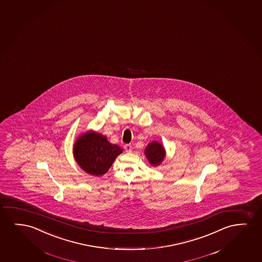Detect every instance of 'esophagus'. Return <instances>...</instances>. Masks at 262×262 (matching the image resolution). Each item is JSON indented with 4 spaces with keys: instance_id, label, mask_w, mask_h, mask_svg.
<instances>
[{
    "instance_id": "1",
    "label": "esophagus",
    "mask_w": 262,
    "mask_h": 262,
    "mask_svg": "<svg viewBox=\"0 0 262 262\" xmlns=\"http://www.w3.org/2000/svg\"><path fill=\"white\" fill-rule=\"evenodd\" d=\"M124 149H125L127 153H130L133 151V147L129 144H126L125 146H124Z\"/></svg>"
}]
</instances>
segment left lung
<instances>
[{"label": "left lung", "mask_w": 262, "mask_h": 262, "mask_svg": "<svg viewBox=\"0 0 262 262\" xmlns=\"http://www.w3.org/2000/svg\"><path fill=\"white\" fill-rule=\"evenodd\" d=\"M145 155L147 161L152 166H158L165 158V149L164 146L158 141H151L145 148Z\"/></svg>", "instance_id": "1"}]
</instances>
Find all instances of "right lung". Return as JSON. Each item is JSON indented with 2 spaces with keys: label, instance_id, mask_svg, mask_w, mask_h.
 I'll use <instances>...</instances> for the list:
<instances>
[{
  "label": "right lung",
  "instance_id": "obj_1",
  "mask_svg": "<svg viewBox=\"0 0 262 262\" xmlns=\"http://www.w3.org/2000/svg\"><path fill=\"white\" fill-rule=\"evenodd\" d=\"M121 147L108 141L100 133L89 130L81 134L73 145V156L83 171L100 176L108 172L115 158L122 154Z\"/></svg>",
  "mask_w": 262,
  "mask_h": 262
}]
</instances>
